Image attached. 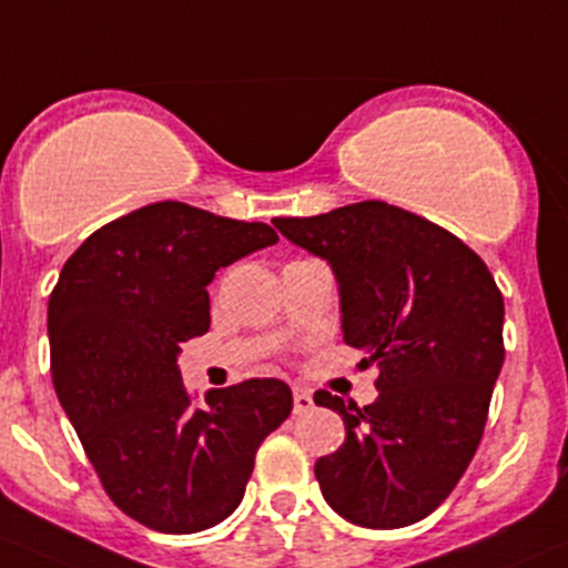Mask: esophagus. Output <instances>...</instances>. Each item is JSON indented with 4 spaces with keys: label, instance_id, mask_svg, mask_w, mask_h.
<instances>
[{
    "label": "esophagus",
    "instance_id": "34e87169",
    "mask_svg": "<svg viewBox=\"0 0 568 568\" xmlns=\"http://www.w3.org/2000/svg\"><path fill=\"white\" fill-rule=\"evenodd\" d=\"M313 409V396L310 390L294 388V415H307Z\"/></svg>",
    "mask_w": 568,
    "mask_h": 568
}]
</instances>
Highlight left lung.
Masks as SVG:
<instances>
[{
    "label": "left lung",
    "mask_w": 568,
    "mask_h": 568,
    "mask_svg": "<svg viewBox=\"0 0 568 568\" xmlns=\"http://www.w3.org/2000/svg\"><path fill=\"white\" fill-rule=\"evenodd\" d=\"M272 223L332 264L342 336L379 369L375 404L315 394L347 432L315 464L323 498L355 526H413L450 496L483 439L504 364L501 291L456 234L377 199Z\"/></svg>",
    "instance_id": "obj_1"
}]
</instances>
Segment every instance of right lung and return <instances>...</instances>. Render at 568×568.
I'll return each mask as SVG.
<instances>
[{
  "mask_svg": "<svg viewBox=\"0 0 568 568\" xmlns=\"http://www.w3.org/2000/svg\"><path fill=\"white\" fill-rule=\"evenodd\" d=\"M274 242L266 223L155 202L93 232L59 274L48 302L53 388L112 504L153 531L226 520L255 450L294 407L272 377L196 404L178 369L180 345L210 328L215 272Z\"/></svg>",
  "mask_w": 568,
  "mask_h": 568,
  "instance_id": "obj_1",
  "label": "right lung"
}]
</instances>
